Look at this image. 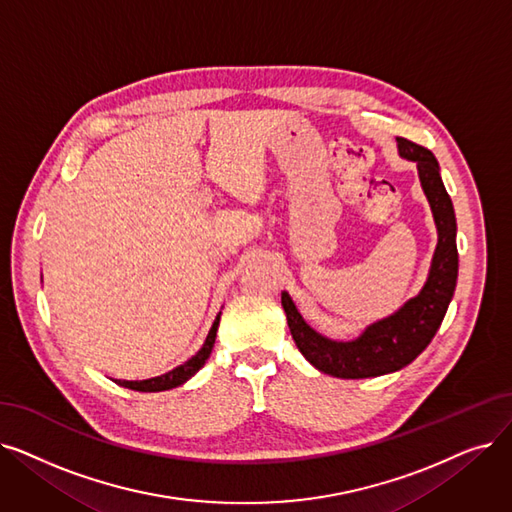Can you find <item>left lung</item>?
Wrapping results in <instances>:
<instances>
[{"mask_svg": "<svg viewBox=\"0 0 512 512\" xmlns=\"http://www.w3.org/2000/svg\"><path fill=\"white\" fill-rule=\"evenodd\" d=\"M397 148L399 157L416 163L420 186L427 194L437 226V249L422 291L389 318L370 324L353 341L322 337L301 318L288 293H282L286 322L303 358L337 379H368L408 366L427 349L454 297L458 278L456 215L452 198L441 182L439 163L431 150L406 138H397Z\"/></svg>", "mask_w": 512, "mask_h": 512, "instance_id": "left-lung-1", "label": "left lung"}]
</instances>
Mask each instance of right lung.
I'll return each instance as SVG.
<instances>
[{
  "label": "right lung",
  "instance_id": "obj_1",
  "mask_svg": "<svg viewBox=\"0 0 512 512\" xmlns=\"http://www.w3.org/2000/svg\"><path fill=\"white\" fill-rule=\"evenodd\" d=\"M219 316L221 311L217 314L209 335L205 339V345L198 349V353H194L192 358L188 362H184L182 366H177L161 376H154V379H146V381H115L117 385L121 387H127V389H133V391H146V393H154V391H167V389H173V387H180L184 385L188 379H192V376L201 370L207 362V358L211 355V349L215 345V337H217V326H219Z\"/></svg>",
  "mask_w": 512,
  "mask_h": 512
}]
</instances>
